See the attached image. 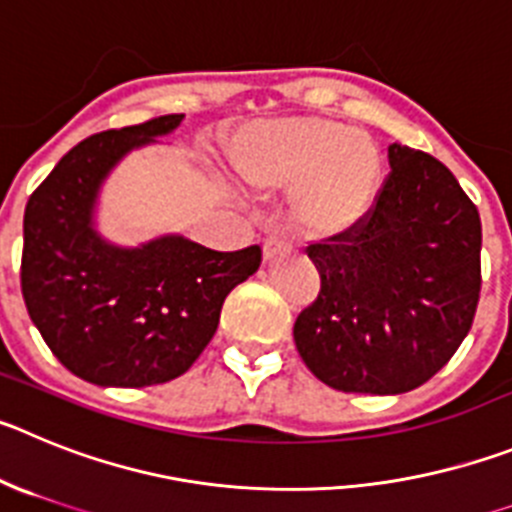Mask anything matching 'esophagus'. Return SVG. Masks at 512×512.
Listing matches in <instances>:
<instances>
[{
    "mask_svg": "<svg viewBox=\"0 0 512 512\" xmlns=\"http://www.w3.org/2000/svg\"><path fill=\"white\" fill-rule=\"evenodd\" d=\"M288 252V242L280 237H267L265 245H262V257L265 262H273L278 255H285Z\"/></svg>",
    "mask_w": 512,
    "mask_h": 512,
    "instance_id": "1",
    "label": "esophagus"
}]
</instances>
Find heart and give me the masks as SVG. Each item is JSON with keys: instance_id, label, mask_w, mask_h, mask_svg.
<instances>
[{"instance_id": "1", "label": "heart", "mask_w": 512, "mask_h": 512, "mask_svg": "<svg viewBox=\"0 0 512 512\" xmlns=\"http://www.w3.org/2000/svg\"><path fill=\"white\" fill-rule=\"evenodd\" d=\"M227 160L250 191L288 188L290 224L311 239L357 232L382 188V153L372 137L324 117L245 124L229 140Z\"/></svg>"}]
</instances>
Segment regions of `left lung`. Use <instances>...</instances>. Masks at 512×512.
I'll list each match as a JSON object with an SVG mask.
<instances>
[{
    "label": "left lung",
    "mask_w": 512,
    "mask_h": 512,
    "mask_svg": "<svg viewBox=\"0 0 512 512\" xmlns=\"http://www.w3.org/2000/svg\"><path fill=\"white\" fill-rule=\"evenodd\" d=\"M388 160L367 222L308 247L321 290L293 326L308 370L344 393L398 395L431 380L480 301L477 206L428 153L393 142Z\"/></svg>",
    "instance_id": "left-lung-1"
}]
</instances>
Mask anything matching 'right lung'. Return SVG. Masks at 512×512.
<instances>
[{"label": "right lung", "mask_w": 512, "mask_h": 512, "mask_svg": "<svg viewBox=\"0 0 512 512\" xmlns=\"http://www.w3.org/2000/svg\"><path fill=\"white\" fill-rule=\"evenodd\" d=\"M181 122L183 114H168L86 137L25 206L27 313L61 365L101 388H145L183 375L216 334L229 290L262 262L257 245L216 252L183 234H160L122 247L96 227L112 170Z\"/></svg>", "instance_id": "add662e5"}]
</instances>
